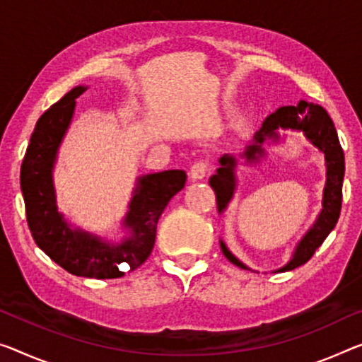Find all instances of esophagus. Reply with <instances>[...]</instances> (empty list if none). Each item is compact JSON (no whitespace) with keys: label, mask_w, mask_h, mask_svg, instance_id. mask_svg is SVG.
Segmentation results:
<instances>
[{"label":"esophagus","mask_w":362,"mask_h":362,"mask_svg":"<svg viewBox=\"0 0 362 362\" xmlns=\"http://www.w3.org/2000/svg\"><path fill=\"white\" fill-rule=\"evenodd\" d=\"M207 173H209V163L197 162L191 166V170H189V177H191L192 181H200L207 176Z\"/></svg>","instance_id":"34e87169"}]
</instances>
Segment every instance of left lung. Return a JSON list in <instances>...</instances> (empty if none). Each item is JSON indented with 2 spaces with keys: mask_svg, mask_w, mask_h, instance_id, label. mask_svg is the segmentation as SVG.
<instances>
[{
  "mask_svg": "<svg viewBox=\"0 0 362 362\" xmlns=\"http://www.w3.org/2000/svg\"><path fill=\"white\" fill-rule=\"evenodd\" d=\"M280 131H296L303 132L304 137L313 144L315 148H319L324 153L325 158V170L327 180L324 186V196H322V209L314 225L305 231V235L301 238V241L296 244L291 259L280 267L276 272H288L303 265L313 257L315 249L325 241V238L330 235V231L335 228L338 216L341 210V189H343V176H344V155L343 148L338 141V134L333 121L327 111L319 107V105L309 103L305 100H301L298 107H281L275 113H272L269 118L264 121L260 129L255 132V136L251 142L247 144L246 148L239 153V158L243 160L244 165L254 166L259 165L267 157L265 146L270 144H280L283 137ZM220 168H216V173L210 176V186L215 191L216 196V209L218 214H223L228 204L235 197L238 187V158L235 155L225 153L221 155ZM220 247L225 257L231 264L241 267L244 270L249 269L246 264H243L230 249H228L223 239H220Z\"/></svg>",
  "mask_w": 362,
  "mask_h": 362,
  "instance_id": "8db88e82",
  "label": "left lung"
}]
</instances>
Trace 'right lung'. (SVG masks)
Listing matches in <instances>:
<instances>
[{
  "label": "right lung",
  "mask_w": 362,
  "mask_h": 362,
  "mask_svg": "<svg viewBox=\"0 0 362 362\" xmlns=\"http://www.w3.org/2000/svg\"><path fill=\"white\" fill-rule=\"evenodd\" d=\"M86 90L87 86L74 87L37 121L21 166V189L37 246L72 275L107 280L146 262L153 249L158 218L171 197L185 187L186 173L166 170L137 177L121 223V241H110L68 223L57 205L53 170L74 116L76 98Z\"/></svg>",
  "instance_id": "1"
}]
</instances>
